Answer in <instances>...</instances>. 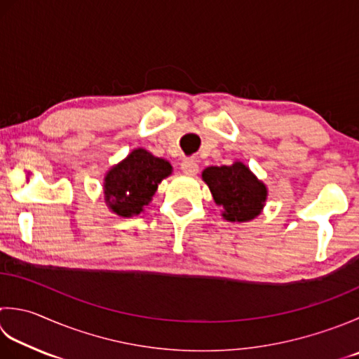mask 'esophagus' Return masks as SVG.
Returning a JSON list of instances; mask_svg holds the SVG:
<instances>
[{"label": "esophagus", "mask_w": 359, "mask_h": 359, "mask_svg": "<svg viewBox=\"0 0 359 359\" xmlns=\"http://www.w3.org/2000/svg\"><path fill=\"white\" fill-rule=\"evenodd\" d=\"M180 170H182V172L187 174V175H194V174H198V171H199V165H198V161L193 160V158H185L180 163Z\"/></svg>", "instance_id": "obj_1"}]
</instances>
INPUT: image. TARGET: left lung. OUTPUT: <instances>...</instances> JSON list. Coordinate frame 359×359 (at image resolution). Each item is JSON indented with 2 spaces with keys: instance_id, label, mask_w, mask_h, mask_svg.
I'll return each instance as SVG.
<instances>
[{
  "instance_id": "1",
  "label": "left lung",
  "mask_w": 359,
  "mask_h": 359,
  "mask_svg": "<svg viewBox=\"0 0 359 359\" xmlns=\"http://www.w3.org/2000/svg\"><path fill=\"white\" fill-rule=\"evenodd\" d=\"M213 199L224 208L222 216L231 222H245L262 213L266 187L249 168L236 161L231 166H210L202 172Z\"/></svg>"
}]
</instances>
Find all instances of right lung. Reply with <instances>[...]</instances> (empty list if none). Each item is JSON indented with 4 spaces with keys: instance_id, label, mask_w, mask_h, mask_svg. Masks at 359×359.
<instances>
[{
    "instance_id": "1",
    "label": "right lung",
    "mask_w": 359,
    "mask_h": 359,
    "mask_svg": "<svg viewBox=\"0 0 359 359\" xmlns=\"http://www.w3.org/2000/svg\"><path fill=\"white\" fill-rule=\"evenodd\" d=\"M166 160L144 149L132 151L128 158L105 175L104 194L109 207L119 216L140 215L149 203L158 184L171 174Z\"/></svg>"
}]
</instances>
